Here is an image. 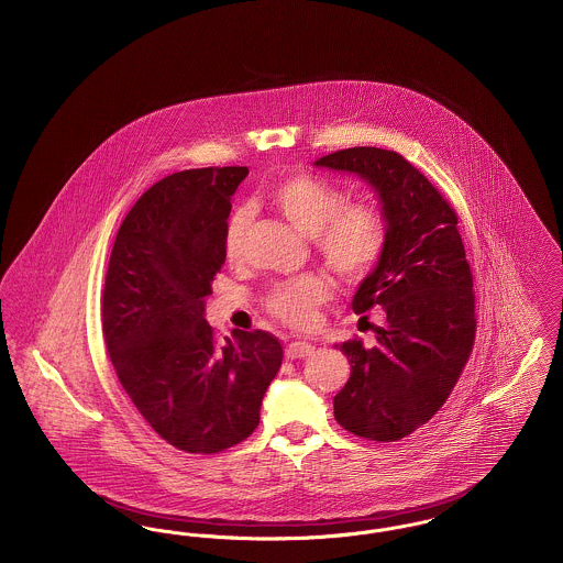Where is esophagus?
<instances>
[{
  "instance_id": "esophagus-1",
  "label": "esophagus",
  "mask_w": 563,
  "mask_h": 563,
  "mask_svg": "<svg viewBox=\"0 0 563 563\" xmlns=\"http://www.w3.org/2000/svg\"><path fill=\"white\" fill-rule=\"evenodd\" d=\"M287 358H308L314 354V346L308 342H291L285 350Z\"/></svg>"
}]
</instances>
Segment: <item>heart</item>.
<instances>
[{"label":"heart","mask_w":563,"mask_h":563,"mask_svg":"<svg viewBox=\"0 0 563 563\" xmlns=\"http://www.w3.org/2000/svg\"><path fill=\"white\" fill-rule=\"evenodd\" d=\"M268 200L301 234L312 236L322 262L346 280L367 278L386 255L390 241L386 214L367 202L346 205V194L317 175L291 173L276 179ZM249 228V209L241 207L228 217L223 255L230 264L244 257ZM329 295L331 287L322 276L306 274L278 283L266 297V308L274 319L294 329H310Z\"/></svg>","instance_id":"1"}]
</instances>
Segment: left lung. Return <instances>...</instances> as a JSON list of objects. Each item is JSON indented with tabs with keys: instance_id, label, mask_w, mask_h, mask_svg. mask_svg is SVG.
Listing matches in <instances>:
<instances>
[{
	"instance_id": "1",
	"label": "left lung",
	"mask_w": 563,
	"mask_h": 563,
	"mask_svg": "<svg viewBox=\"0 0 563 563\" xmlns=\"http://www.w3.org/2000/svg\"><path fill=\"white\" fill-rule=\"evenodd\" d=\"M317 166L365 179L382 200L390 241L361 283L352 310L382 308L375 344L354 338L340 350L350 379L333 397L340 427L369 441H399L427 424L454 390L475 344L473 274L457 214L441 191L401 154L349 147Z\"/></svg>"
}]
</instances>
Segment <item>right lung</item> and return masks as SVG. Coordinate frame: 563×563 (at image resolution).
Returning a JSON list of instances; mask_svg holds the SVG:
<instances>
[{"instance_id":"obj_1","label":"right lung","mask_w":563,"mask_h":563,"mask_svg":"<svg viewBox=\"0 0 563 563\" xmlns=\"http://www.w3.org/2000/svg\"><path fill=\"white\" fill-rule=\"evenodd\" d=\"M246 175L209 166L164 177L124 217L109 257L101 321L111 365L143 420L188 454H219L257 429L283 363L268 331L221 344L202 317Z\"/></svg>"}]
</instances>
